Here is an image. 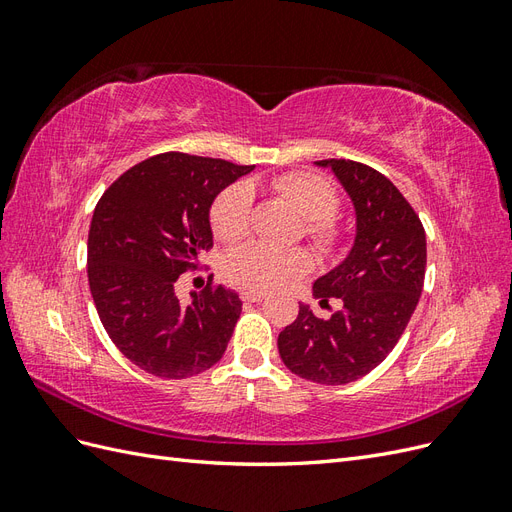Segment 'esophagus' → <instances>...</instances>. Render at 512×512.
Listing matches in <instances>:
<instances>
[{"mask_svg":"<svg viewBox=\"0 0 512 512\" xmlns=\"http://www.w3.org/2000/svg\"><path fill=\"white\" fill-rule=\"evenodd\" d=\"M241 299L247 301V303H262L267 299L265 292H256V290H245L241 292Z\"/></svg>","mask_w":512,"mask_h":512,"instance_id":"1","label":"esophagus"}]
</instances>
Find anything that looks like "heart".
<instances>
[{"mask_svg":"<svg viewBox=\"0 0 512 512\" xmlns=\"http://www.w3.org/2000/svg\"><path fill=\"white\" fill-rule=\"evenodd\" d=\"M271 188L294 205L309 222L307 230L322 247H333L339 232L331 218L337 211L339 198L333 185L312 173L284 175L271 183ZM252 188L232 185L215 200L211 209L213 235L224 243H239L250 232ZM314 269V256L301 247L282 250L269 243H247L226 256V275L247 290H273Z\"/></svg>","mask_w":512,"mask_h":512,"instance_id":"b5f03b06","label":"heart"}]
</instances>
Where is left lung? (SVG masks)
I'll return each instance as SVG.
<instances>
[{
  "mask_svg": "<svg viewBox=\"0 0 512 512\" xmlns=\"http://www.w3.org/2000/svg\"><path fill=\"white\" fill-rule=\"evenodd\" d=\"M314 164L331 168L354 207L350 252L312 286L320 305L339 299L344 307L320 320L299 303L277 350L292 374L335 386L369 374L406 331L423 292L427 241L408 200L378 170L335 158Z\"/></svg>",
  "mask_w": 512,
  "mask_h": 512,
  "instance_id": "8db88e82",
  "label": "left lung"
}]
</instances>
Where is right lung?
<instances>
[{
	"label": "right lung",
	"mask_w": 512,
	"mask_h": 512,
	"mask_svg": "<svg viewBox=\"0 0 512 512\" xmlns=\"http://www.w3.org/2000/svg\"><path fill=\"white\" fill-rule=\"evenodd\" d=\"M254 166L160 153L123 173L96 205L87 277L108 337L164 380L203 374L235 331L241 299L224 286L177 299V277L213 245L211 205Z\"/></svg>",
	"instance_id": "add662e5"
}]
</instances>
